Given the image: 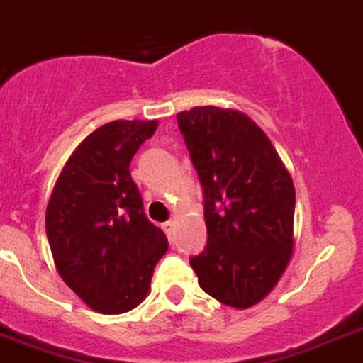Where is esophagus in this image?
I'll return each instance as SVG.
<instances>
[{"label":"esophagus","mask_w":363,"mask_h":363,"mask_svg":"<svg viewBox=\"0 0 363 363\" xmlns=\"http://www.w3.org/2000/svg\"><path fill=\"white\" fill-rule=\"evenodd\" d=\"M162 229H164L166 236H168V240H174V235H175V222L174 220H168V222L162 223Z\"/></svg>","instance_id":"34e87169"}]
</instances>
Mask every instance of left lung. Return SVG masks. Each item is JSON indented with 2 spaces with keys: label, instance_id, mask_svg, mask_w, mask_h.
Here are the masks:
<instances>
[{
  "label": "left lung",
  "instance_id": "1",
  "mask_svg": "<svg viewBox=\"0 0 363 363\" xmlns=\"http://www.w3.org/2000/svg\"><path fill=\"white\" fill-rule=\"evenodd\" d=\"M204 193L208 243L189 258L206 294L233 308L259 303L292 256L296 189L265 132L213 105L177 114Z\"/></svg>",
  "mask_w": 363,
  "mask_h": 363
}]
</instances>
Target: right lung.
<instances>
[{
    "label": "right lung",
    "instance_id": "right-lung-1",
    "mask_svg": "<svg viewBox=\"0 0 363 363\" xmlns=\"http://www.w3.org/2000/svg\"><path fill=\"white\" fill-rule=\"evenodd\" d=\"M155 128V120H116L96 128L67 159L46 209L60 277L100 313L138 306L168 250L130 177L132 157Z\"/></svg>",
    "mask_w": 363,
    "mask_h": 363
}]
</instances>
